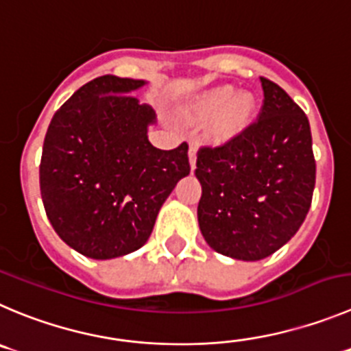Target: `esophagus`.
<instances>
[{
  "mask_svg": "<svg viewBox=\"0 0 351 351\" xmlns=\"http://www.w3.org/2000/svg\"><path fill=\"white\" fill-rule=\"evenodd\" d=\"M196 152H198V148H196L195 143H191V145H189V163H191L193 170H195L196 167Z\"/></svg>",
  "mask_w": 351,
  "mask_h": 351,
  "instance_id": "obj_1",
  "label": "esophagus"
}]
</instances>
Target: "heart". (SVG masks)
<instances>
[{"label":"heart","mask_w":351,"mask_h":351,"mask_svg":"<svg viewBox=\"0 0 351 351\" xmlns=\"http://www.w3.org/2000/svg\"><path fill=\"white\" fill-rule=\"evenodd\" d=\"M253 108L255 103L252 96L246 93L234 95L231 86L210 89L195 103V113L198 117H210L215 113L210 131L217 139H228L238 134L248 123Z\"/></svg>","instance_id":"1"}]
</instances>
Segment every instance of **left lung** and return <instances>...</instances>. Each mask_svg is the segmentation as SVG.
<instances>
[{
  "label": "left lung",
  "instance_id": "left-lung-1",
  "mask_svg": "<svg viewBox=\"0 0 351 351\" xmlns=\"http://www.w3.org/2000/svg\"><path fill=\"white\" fill-rule=\"evenodd\" d=\"M258 117L219 146H202L198 222L210 248L262 260L289 241L315 188L312 132L305 112L276 82L260 77Z\"/></svg>",
  "mask_w": 351,
  "mask_h": 351
}]
</instances>
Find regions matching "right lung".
<instances>
[{"instance_id": "obj_1", "label": "right lung", "mask_w": 351, "mask_h": 351, "mask_svg": "<svg viewBox=\"0 0 351 351\" xmlns=\"http://www.w3.org/2000/svg\"><path fill=\"white\" fill-rule=\"evenodd\" d=\"M145 81L101 75L53 115L39 188L56 234L89 258H115L148 241L158 210L191 170L188 143L148 141L155 112L128 95Z\"/></svg>"}]
</instances>
